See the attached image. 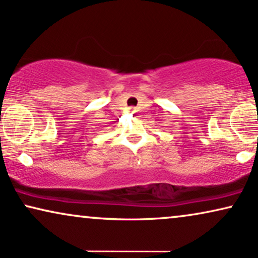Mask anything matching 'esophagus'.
<instances>
[{
    "label": "esophagus",
    "instance_id": "obj_1",
    "mask_svg": "<svg viewBox=\"0 0 258 258\" xmlns=\"http://www.w3.org/2000/svg\"><path fill=\"white\" fill-rule=\"evenodd\" d=\"M130 111H133V112H134V111H135V109L132 108V109H130Z\"/></svg>",
    "mask_w": 258,
    "mask_h": 258
}]
</instances>
